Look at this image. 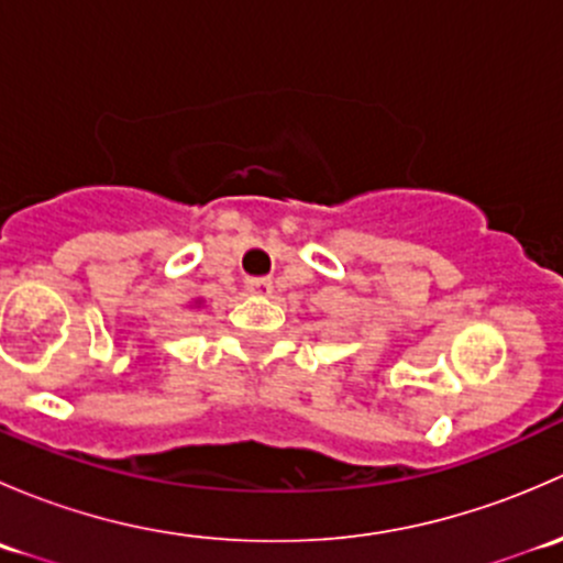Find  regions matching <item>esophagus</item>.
Masks as SVG:
<instances>
[{
	"label": "esophagus",
	"instance_id": "1",
	"mask_svg": "<svg viewBox=\"0 0 563 563\" xmlns=\"http://www.w3.org/2000/svg\"><path fill=\"white\" fill-rule=\"evenodd\" d=\"M247 291L253 294V297H269V294H272V280H266V277H250V280H247Z\"/></svg>",
	"mask_w": 563,
	"mask_h": 563
}]
</instances>
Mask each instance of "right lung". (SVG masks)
Wrapping results in <instances>:
<instances>
[{"mask_svg":"<svg viewBox=\"0 0 563 563\" xmlns=\"http://www.w3.org/2000/svg\"><path fill=\"white\" fill-rule=\"evenodd\" d=\"M192 305H196V308H201V299H196V302H192Z\"/></svg>","mask_w":563,"mask_h":563,"instance_id":"add662e5","label":"right lung"}]
</instances>
